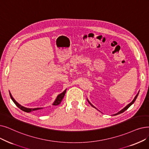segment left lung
Segmentation results:
<instances>
[{
	"instance_id": "left-lung-1",
	"label": "left lung",
	"mask_w": 149,
	"mask_h": 149,
	"mask_svg": "<svg viewBox=\"0 0 149 149\" xmlns=\"http://www.w3.org/2000/svg\"><path fill=\"white\" fill-rule=\"evenodd\" d=\"M138 94H139V92H138V94H136V96L134 97V99L133 100V101H132V102L131 103H129V104H128V105H127V106H126V107H125L124 108H123V109H122V110H120V111H119V112H118V113H116V114H113V115H114V116H116V115H118V114H120V113H124V112L125 111H126V110H127V109H128V108L129 107H130V106H131V105H132L133 104V103H134V102H135V100H136V98H137V97H138ZM87 100H88V99H87ZM88 102H89V104H90L91 105V106H92L93 107H94V108H95V109H97V108H95V107H94V105H93L91 104V103H90V102H89V101L88 100Z\"/></svg>"
}]
</instances>
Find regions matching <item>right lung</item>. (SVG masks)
Returning <instances> with one entry per match:
<instances>
[{
	"label": "right lung",
	"instance_id": "obj_1",
	"mask_svg": "<svg viewBox=\"0 0 149 149\" xmlns=\"http://www.w3.org/2000/svg\"><path fill=\"white\" fill-rule=\"evenodd\" d=\"M66 89H65L64 91L62 93H61V94H60L58 95L57 96V97H56V99H55V102L53 103V105H54V106H56V105H59L60 103H61V102L62 101V100H63V97H64V95H65V94H66ZM10 97H11V100L13 101V102L15 103V105L19 108H20L21 110H22V111H25V112H27V113H30V112H31V111H36V110H41V109H42L43 108H26V107H23V106H22V105H21L20 104H19V103L14 99V98L13 97V96L11 95V94L10 93Z\"/></svg>",
	"mask_w": 149,
	"mask_h": 149
}]
</instances>
